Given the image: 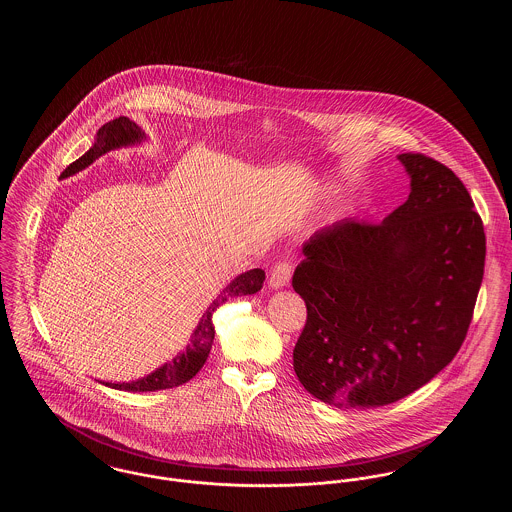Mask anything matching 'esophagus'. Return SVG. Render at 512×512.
Wrapping results in <instances>:
<instances>
[{
    "label": "esophagus",
    "mask_w": 512,
    "mask_h": 512,
    "mask_svg": "<svg viewBox=\"0 0 512 512\" xmlns=\"http://www.w3.org/2000/svg\"><path fill=\"white\" fill-rule=\"evenodd\" d=\"M292 278V265L290 263H278L270 272V288L280 290L284 288Z\"/></svg>",
    "instance_id": "34e87169"
}]
</instances>
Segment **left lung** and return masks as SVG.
I'll return each instance as SVG.
<instances>
[{
    "instance_id": "obj_1",
    "label": "left lung",
    "mask_w": 512,
    "mask_h": 512,
    "mask_svg": "<svg viewBox=\"0 0 512 512\" xmlns=\"http://www.w3.org/2000/svg\"><path fill=\"white\" fill-rule=\"evenodd\" d=\"M397 159L407 201L380 224L318 230L293 272L307 305L293 368L338 409L390 405L428 384L461 349L484 278V224L459 176L422 153Z\"/></svg>"
}]
</instances>
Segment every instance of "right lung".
I'll return each mask as SVG.
<instances>
[{
    "label": "right lung",
    "instance_id": "right-lung-1",
    "mask_svg": "<svg viewBox=\"0 0 512 512\" xmlns=\"http://www.w3.org/2000/svg\"><path fill=\"white\" fill-rule=\"evenodd\" d=\"M144 140H146V132L136 122L130 121L128 117H119L115 121H109L99 128L94 146L90 147L82 157H78L65 171L61 172V178H69L76 172L90 167L98 157L105 155L107 151H113V149H119V147L136 146V144H142ZM263 282H265V270H261V268H253V270H247L244 274L236 276L215 297V301L207 307V311L203 313L199 324L195 326L192 341L186 345V349L182 353H178L172 359L171 363L159 366L151 374H147L140 380H134V382H122V384L121 382L119 384L101 382V384H105L113 390L122 391L169 390V388L186 384L201 370V366L205 365V361L209 357L211 345L215 340L213 313L230 297H240V295H251V293L259 292L263 288Z\"/></svg>",
    "mask_w": 512,
    "mask_h": 512
}]
</instances>
